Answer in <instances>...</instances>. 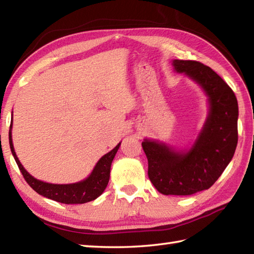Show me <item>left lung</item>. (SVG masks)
<instances>
[{"mask_svg": "<svg viewBox=\"0 0 254 254\" xmlns=\"http://www.w3.org/2000/svg\"><path fill=\"white\" fill-rule=\"evenodd\" d=\"M178 73L196 82L208 97L209 111L201 133L189 150L144 139L148 178L165 195H191L212 187L233 159L238 143V102L235 93L201 62L174 60Z\"/></svg>", "mask_w": 254, "mask_h": 254, "instance_id": "1", "label": "left lung"}]
</instances>
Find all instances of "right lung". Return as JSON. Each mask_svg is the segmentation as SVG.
I'll use <instances>...</instances> for the list:
<instances>
[{"mask_svg": "<svg viewBox=\"0 0 254 254\" xmlns=\"http://www.w3.org/2000/svg\"><path fill=\"white\" fill-rule=\"evenodd\" d=\"M8 138L9 147L12 150L16 164H17L21 175L24 176L27 183L40 195L63 204H83L94 201L95 198L101 195L108 186V182H109L111 163L121 144L119 143L109 153L102 156L98 160V163L96 164L89 177L86 178L85 180L71 183V185H53V183H47L36 179V178L29 175L23 165L20 164L13 146L12 124H10Z\"/></svg>", "mask_w": 254, "mask_h": 254, "instance_id": "1", "label": "right lung"}]
</instances>
